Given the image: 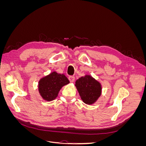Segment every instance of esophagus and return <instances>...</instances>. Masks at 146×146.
<instances>
[{
	"instance_id": "esophagus-1",
	"label": "esophagus",
	"mask_w": 146,
	"mask_h": 146,
	"mask_svg": "<svg viewBox=\"0 0 146 146\" xmlns=\"http://www.w3.org/2000/svg\"><path fill=\"white\" fill-rule=\"evenodd\" d=\"M69 80L70 82H74L75 80V77L74 76H70L69 77Z\"/></svg>"
}]
</instances>
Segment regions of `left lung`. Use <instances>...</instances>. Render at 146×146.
I'll return each mask as SVG.
<instances>
[{
  "label": "left lung",
  "instance_id": "1",
  "mask_svg": "<svg viewBox=\"0 0 146 146\" xmlns=\"http://www.w3.org/2000/svg\"><path fill=\"white\" fill-rule=\"evenodd\" d=\"M76 86L81 99L86 104H94L101 94L100 83L90 76L79 78L76 82Z\"/></svg>",
  "mask_w": 146,
  "mask_h": 146
}]
</instances>
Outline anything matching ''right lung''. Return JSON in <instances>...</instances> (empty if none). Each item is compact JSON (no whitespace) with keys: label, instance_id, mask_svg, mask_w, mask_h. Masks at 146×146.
<instances>
[{"label":"right lung","instance_id":"right-lung-1","mask_svg":"<svg viewBox=\"0 0 146 146\" xmlns=\"http://www.w3.org/2000/svg\"><path fill=\"white\" fill-rule=\"evenodd\" d=\"M68 83L69 80L64 74L53 72L39 80L38 90L44 99L51 101L58 96L61 88Z\"/></svg>","mask_w":146,"mask_h":146}]
</instances>
